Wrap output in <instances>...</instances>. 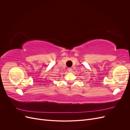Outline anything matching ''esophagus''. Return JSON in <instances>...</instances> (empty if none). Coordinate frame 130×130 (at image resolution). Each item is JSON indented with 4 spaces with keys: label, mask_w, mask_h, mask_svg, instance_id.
Here are the masks:
<instances>
[{
    "label": "esophagus",
    "mask_w": 130,
    "mask_h": 130,
    "mask_svg": "<svg viewBox=\"0 0 130 130\" xmlns=\"http://www.w3.org/2000/svg\"><path fill=\"white\" fill-rule=\"evenodd\" d=\"M68 71L69 72H72L73 71V69L72 68H68Z\"/></svg>",
    "instance_id": "1"
}]
</instances>
